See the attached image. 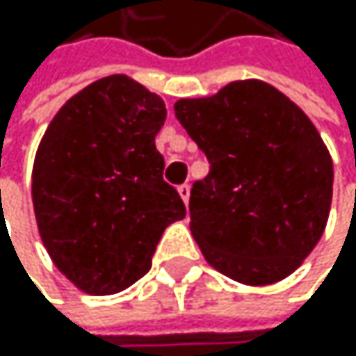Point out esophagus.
I'll return each instance as SVG.
<instances>
[{"label": "esophagus", "mask_w": 356, "mask_h": 356, "mask_svg": "<svg viewBox=\"0 0 356 356\" xmlns=\"http://www.w3.org/2000/svg\"><path fill=\"white\" fill-rule=\"evenodd\" d=\"M177 192H179V196H181V200L188 204V200H190V186L188 184H184V186H179L177 188Z\"/></svg>", "instance_id": "34e87169"}]
</instances>
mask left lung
I'll use <instances>...</instances> for the list:
<instances>
[{"label":"left lung","instance_id":"1","mask_svg":"<svg viewBox=\"0 0 356 356\" xmlns=\"http://www.w3.org/2000/svg\"><path fill=\"white\" fill-rule=\"evenodd\" d=\"M175 115L211 168L190 194V230L204 261L245 286L297 271L321 241L333 160L309 117L273 85L245 79Z\"/></svg>","mask_w":356,"mask_h":356}]
</instances>
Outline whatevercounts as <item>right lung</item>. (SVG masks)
<instances>
[{"label": "right lung", "mask_w": 356, "mask_h": 356, "mask_svg": "<svg viewBox=\"0 0 356 356\" xmlns=\"http://www.w3.org/2000/svg\"><path fill=\"white\" fill-rule=\"evenodd\" d=\"M166 106L126 74L74 93L38 145L31 200L55 267L87 295L126 291L152 269L166 226L186 204L162 179L156 134Z\"/></svg>", "instance_id": "1"}]
</instances>
